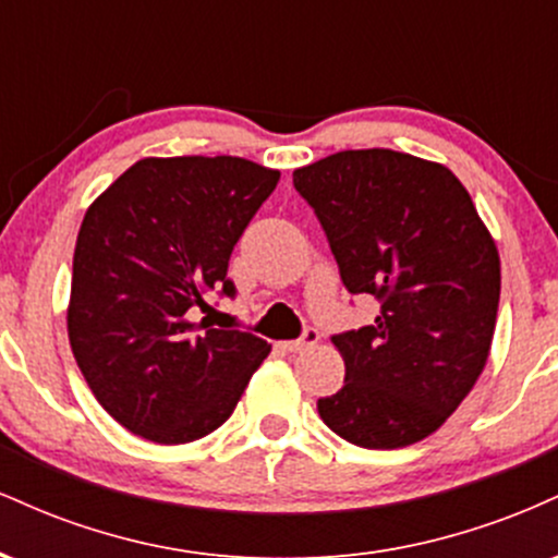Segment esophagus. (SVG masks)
Returning a JSON list of instances; mask_svg holds the SVG:
<instances>
[{
	"mask_svg": "<svg viewBox=\"0 0 558 558\" xmlns=\"http://www.w3.org/2000/svg\"><path fill=\"white\" fill-rule=\"evenodd\" d=\"M317 341H319V330L306 328L304 332H301V338H296V341H286L283 349L288 351V354H299V351L310 349V345H315Z\"/></svg>",
	"mask_w": 558,
	"mask_h": 558,
	"instance_id": "obj_1",
	"label": "esophagus"
}]
</instances>
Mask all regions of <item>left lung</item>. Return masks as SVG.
<instances>
[{
	"label": "left lung",
	"mask_w": 558,
	"mask_h": 558,
	"mask_svg": "<svg viewBox=\"0 0 558 558\" xmlns=\"http://www.w3.org/2000/svg\"><path fill=\"white\" fill-rule=\"evenodd\" d=\"M349 293L380 301L373 325L332 336L343 388L317 401L332 433L403 448L438 430L483 373L501 259L459 178L390 149H349L293 170Z\"/></svg>",
	"instance_id": "obj_1"
}]
</instances>
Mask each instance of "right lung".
Wrapping results in <instances>:
<instances>
[{
	"instance_id": "add662e5",
	"label": "right lung",
	"mask_w": 558,
	"mask_h": 558,
	"mask_svg": "<svg viewBox=\"0 0 558 558\" xmlns=\"http://www.w3.org/2000/svg\"><path fill=\"white\" fill-rule=\"evenodd\" d=\"M280 172L241 157H146L83 217L68 336L88 388L125 430L175 446L233 414L270 345L191 323Z\"/></svg>"
}]
</instances>
